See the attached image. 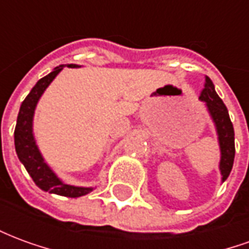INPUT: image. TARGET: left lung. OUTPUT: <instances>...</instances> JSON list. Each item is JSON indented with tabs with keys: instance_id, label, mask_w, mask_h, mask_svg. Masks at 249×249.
Segmentation results:
<instances>
[{
	"instance_id": "1",
	"label": "left lung",
	"mask_w": 249,
	"mask_h": 249,
	"mask_svg": "<svg viewBox=\"0 0 249 249\" xmlns=\"http://www.w3.org/2000/svg\"><path fill=\"white\" fill-rule=\"evenodd\" d=\"M200 101H203L207 107L211 119L213 121L217 140L220 146V164L219 169L221 173V183L230 176L232 167H233V159H235V130L233 125L231 123L228 109L223 103V100L219 97V94L214 90V85L212 80L207 77L205 85L200 97Z\"/></svg>"
}]
</instances>
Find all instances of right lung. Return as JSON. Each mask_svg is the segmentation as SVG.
I'll return each mask as SVG.
<instances>
[{
  "label": "right lung",
  "instance_id": "right-lung-1",
  "mask_svg": "<svg viewBox=\"0 0 249 249\" xmlns=\"http://www.w3.org/2000/svg\"><path fill=\"white\" fill-rule=\"evenodd\" d=\"M64 66L65 65L57 66L48 76L38 80L29 94L22 101L18 117H17L16 129H14V145H16V152H17L19 161L24 164L25 169L28 171L37 187H40L45 192L56 193L60 196L80 197L92 192L93 188L76 187V185L64 183L44 160L38 146L36 144L35 133H33L36 107L46 88L51 85V82L56 78L57 74L64 69ZM68 68H78V65L68 64Z\"/></svg>",
  "mask_w": 249,
  "mask_h": 249
}]
</instances>
